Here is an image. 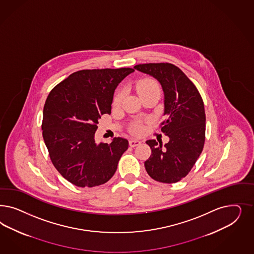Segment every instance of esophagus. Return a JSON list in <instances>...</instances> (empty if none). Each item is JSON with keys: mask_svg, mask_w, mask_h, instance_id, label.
Returning a JSON list of instances; mask_svg holds the SVG:
<instances>
[{"mask_svg": "<svg viewBox=\"0 0 254 254\" xmlns=\"http://www.w3.org/2000/svg\"><path fill=\"white\" fill-rule=\"evenodd\" d=\"M140 144H141V142H140L139 140L137 139H131L129 141V145H130V147H136V146H139Z\"/></svg>", "mask_w": 254, "mask_h": 254, "instance_id": "34e87169", "label": "esophagus"}]
</instances>
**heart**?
<instances>
[{
    "instance_id": "1",
    "label": "heart",
    "mask_w": 254,
    "mask_h": 254,
    "mask_svg": "<svg viewBox=\"0 0 254 254\" xmlns=\"http://www.w3.org/2000/svg\"><path fill=\"white\" fill-rule=\"evenodd\" d=\"M136 90H137L140 97H142L145 94L150 93V92L160 93V87H159V84L155 80H153L151 78H144L136 84ZM122 99H123V92L118 91L115 95V106H119L122 103ZM131 131L135 134H140L143 131V127L140 123H134L131 126Z\"/></svg>"
}]
</instances>
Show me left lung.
I'll list each match as a JSON object with an SVG mask.
<instances>
[{"instance_id":"8db88e82","label":"left lung","mask_w":254,"mask_h":254,"mask_svg":"<svg viewBox=\"0 0 254 254\" xmlns=\"http://www.w3.org/2000/svg\"><path fill=\"white\" fill-rule=\"evenodd\" d=\"M134 69L160 82L164 94L161 130L169 137L163 143L147 140L151 155L145 168L151 179L176 183L185 178L195 164L205 144V107L199 91L179 67L171 64H145Z\"/></svg>"}]
</instances>
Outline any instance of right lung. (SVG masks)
I'll return each instance as SVG.
<instances>
[{
    "label": "right lung",
    "mask_w": 254,
    "mask_h": 254,
    "mask_svg": "<svg viewBox=\"0 0 254 254\" xmlns=\"http://www.w3.org/2000/svg\"><path fill=\"white\" fill-rule=\"evenodd\" d=\"M131 68L81 70L49 92L43 111V138L59 173L77 187L105 184L114 175L129 142L94 139L101 116L111 113L115 90Z\"/></svg>",
    "instance_id": "1"
}]
</instances>
